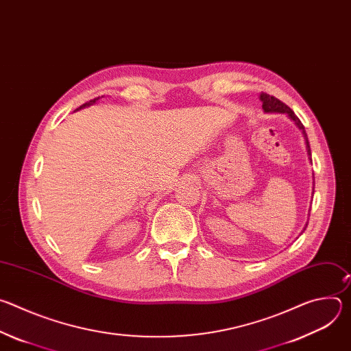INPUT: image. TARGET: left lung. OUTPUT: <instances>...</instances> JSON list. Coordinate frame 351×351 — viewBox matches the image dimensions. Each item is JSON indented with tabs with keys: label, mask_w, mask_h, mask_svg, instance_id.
I'll return each mask as SVG.
<instances>
[{
	"label": "left lung",
	"mask_w": 351,
	"mask_h": 351,
	"mask_svg": "<svg viewBox=\"0 0 351 351\" xmlns=\"http://www.w3.org/2000/svg\"><path fill=\"white\" fill-rule=\"evenodd\" d=\"M260 98H261V101H263V110H264L265 112H283V114H287V115L290 117V119L294 121V123L300 128V130L303 132V136H304V140H306V147H307V154L311 156V148H310V143H308V137H307L306 129H304L302 121H300V119L297 118V115H295L285 103H282L280 99H278L276 97H274V95H271V94H268V93H261ZM307 225H308V223H307ZM306 228H307V226H306ZM306 228H304V230H306ZM304 230H303V232H304Z\"/></svg>",
	"instance_id": "1"
}]
</instances>
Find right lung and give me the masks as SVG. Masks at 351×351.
<instances>
[{"label":"right lung","instance_id":"1","mask_svg":"<svg viewBox=\"0 0 351 351\" xmlns=\"http://www.w3.org/2000/svg\"><path fill=\"white\" fill-rule=\"evenodd\" d=\"M99 97H95V98H93V99H90V101H87V103H84L83 106H80V108H83V107H86V106H91L93 103H95L97 101V99H98Z\"/></svg>","mask_w":351,"mask_h":351}]
</instances>
